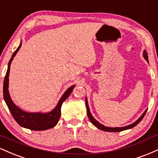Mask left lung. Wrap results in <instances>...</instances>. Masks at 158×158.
<instances>
[{
  "mask_svg": "<svg viewBox=\"0 0 158 158\" xmlns=\"http://www.w3.org/2000/svg\"><path fill=\"white\" fill-rule=\"evenodd\" d=\"M143 56L144 58L146 59V60L148 61V54L146 52V51H144L143 52ZM85 104H86V108H87V116H88L89 119H90V122L93 123V124L94 125L95 127H97L98 129H99L101 130H103V131H105V132H121V131H123V130H128V129H131L132 128V127H135L137 124H138V123L140 122V121L142 120V119L143 118L144 115H146V111H147V110H145V112L143 113V115L140 116L139 118L135 122L132 123V124H130V125H128V126L127 127H115V128H113V127H105L104 126V125L101 124L99 122H98L96 120V119L94 118V117L92 116V115H91L90 112V110H89V107H88V104H87V98L86 100H85Z\"/></svg>",
  "mask_w": 158,
  "mask_h": 158,
  "instance_id": "1",
  "label": "left lung"
}]
</instances>
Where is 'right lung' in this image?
<instances>
[{
    "instance_id": "1",
    "label": "right lung",
    "mask_w": 158,
    "mask_h": 158,
    "mask_svg": "<svg viewBox=\"0 0 158 158\" xmlns=\"http://www.w3.org/2000/svg\"><path fill=\"white\" fill-rule=\"evenodd\" d=\"M20 46H21V43L19 45V47L17 48V50L15 51L14 54H12V58L9 60L8 69H7L4 81H3V98L6 103L8 108L12 113L13 118L15 120L18 122L20 126L25 128L29 129L31 130L36 131H40V130H48V129L52 128L55 127L56 123H58L59 119L60 118L61 115V107L64 101L67 99L70 94H71L72 90L75 87V85L71 86V87L65 91V93L60 98V102L56 107L54 108L52 111L48 113H26L21 110L20 109L15 106V104L13 103V102L11 99L10 96H9L8 87H9V70H10V64L11 62L14 58V56L16 55L17 52L19 51Z\"/></svg>"
}]
</instances>
